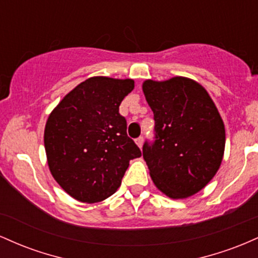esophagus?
Returning <instances> with one entry per match:
<instances>
[{
    "mask_svg": "<svg viewBox=\"0 0 258 258\" xmlns=\"http://www.w3.org/2000/svg\"><path fill=\"white\" fill-rule=\"evenodd\" d=\"M143 142H144L143 137H139V138L136 139V144H137V146H138L139 148H142V147H143Z\"/></svg>",
    "mask_w": 258,
    "mask_h": 258,
    "instance_id": "obj_1",
    "label": "esophagus"
}]
</instances>
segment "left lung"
I'll use <instances>...</instances> for the list:
<instances>
[{
    "label": "left lung",
    "instance_id": "1",
    "mask_svg": "<svg viewBox=\"0 0 258 258\" xmlns=\"http://www.w3.org/2000/svg\"><path fill=\"white\" fill-rule=\"evenodd\" d=\"M142 88L155 120V142L143 146L150 177L171 199L191 197L223 159L226 130L217 106L199 82L184 76L146 80Z\"/></svg>",
    "mask_w": 258,
    "mask_h": 258
}]
</instances>
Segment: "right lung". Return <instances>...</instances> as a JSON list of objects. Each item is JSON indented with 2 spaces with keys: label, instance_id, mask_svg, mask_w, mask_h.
Returning a JSON list of instances; mask_svg holds the SVG:
<instances>
[{
  "label": "right lung",
  "instance_id": "1",
  "mask_svg": "<svg viewBox=\"0 0 258 258\" xmlns=\"http://www.w3.org/2000/svg\"><path fill=\"white\" fill-rule=\"evenodd\" d=\"M135 88L132 79L93 76L53 109L44 127V149L53 178L81 203L105 200L121 184L130 160L142 155L127 137L119 106Z\"/></svg>",
  "mask_w": 258,
  "mask_h": 258
}]
</instances>
